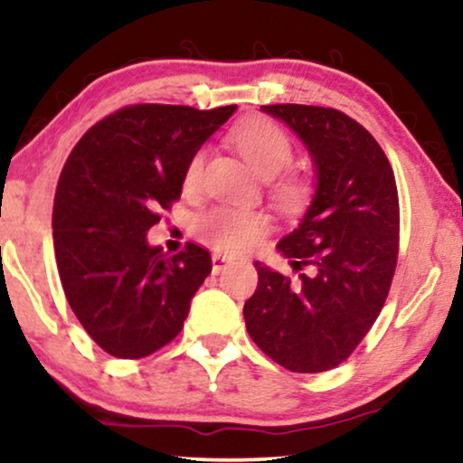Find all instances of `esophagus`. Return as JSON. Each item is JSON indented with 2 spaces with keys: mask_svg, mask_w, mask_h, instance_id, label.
I'll return each instance as SVG.
<instances>
[{
  "mask_svg": "<svg viewBox=\"0 0 463 463\" xmlns=\"http://www.w3.org/2000/svg\"><path fill=\"white\" fill-rule=\"evenodd\" d=\"M230 263H232L230 257L221 255V252H214V255H213V274H219V271H223Z\"/></svg>",
  "mask_w": 463,
  "mask_h": 463,
  "instance_id": "esophagus-1",
  "label": "esophagus"
}]
</instances>
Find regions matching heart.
Listing matches in <instances>:
<instances>
[{
  "label": "heart",
  "instance_id": "obj_1",
  "mask_svg": "<svg viewBox=\"0 0 463 463\" xmlns=\"http://www.w3.org/2000/svg\"><path fill=\"white\" fill-rule=\"evenodd\" d=\"M233 145L263 179L280 175L293 160V138L268 118H249L232 132ZM202 170V154L198 151L185 168V185H194ZM271 194L282 206H299L307 194L306 181L299 176H280L271 183ZM268 227V217L261 211L238 206H217L200 214L195 230L214 249L223 252H242L255 246Z\"/></svg>",
  "mask_w": 463,
  "mask_h": 463
}]
</instances>
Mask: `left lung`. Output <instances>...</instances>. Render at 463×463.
Returning a JSON list of instances; mask_svg holds the SVG:
<instances>
[{"label": "left lung", "mask_w": 463, "mask_h": 463, "mask_svg": "<svg viewBox=\"0 0 463 463\" xmlns=\"http://www.w3.org/2000/svg\"><path fill=\"white\" fill-rule=\"evenodd\" d=\"M306 145L316 192L301 223L278 242L297 280L255 263L246 331L293 373L344 363L369 333L390 293L398 259V192L383 149L356 119L328 107L263 105Z\"/></svg>", "instance_id": "left-lung-1"}]
</instances>
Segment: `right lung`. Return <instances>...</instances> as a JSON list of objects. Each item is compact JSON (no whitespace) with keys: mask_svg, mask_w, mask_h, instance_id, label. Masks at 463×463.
<instances>
[{"mask_svg":"<svg viewBox=\"0 0 463 463\" xmlns=\"http://www.w3.org/2000/svg\"><path fill=\"white\" fill-rule=\"evenodd\" d=\"M236 105H130L94 124L62 168L52 233L69 306L116 358H143L181 333L211 252L187 242L168 257L149 227L181 198L185 168Z\"/></svg>","mask_w":463,"mask_h":463,"instance_id":"obj_1","label":"right lung"}]
</instances>
